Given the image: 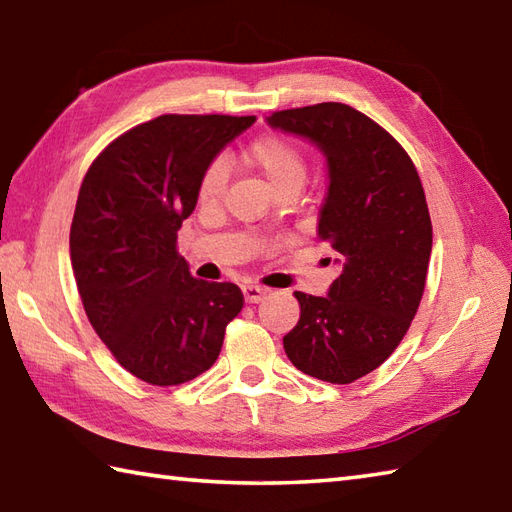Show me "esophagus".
<instances>
[{
	"label": "esophagus",
	"instance_id": "1",
	"mask_svg": "<svg viewBox=\"0 0 512 512\" xmlns=\"http://www.w3.org/2000/svg\"><path fill=\"white\" fill-rule=\"evenodd\" d=\"M242 293H244L246 304H259L266 297V288H262V286H244Z\"/></svg>",
	"mask_w": 512,
	"mask_h": 512
}]
</instances>
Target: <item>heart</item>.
I'll list each match as a JSON object with an SVG mask.
<instances>
[{
    "instance_id": "obj_1",
    "label": "heart",
    "mask_w": 512,
    "mask_h": 512,
    "mask_svg": "<svg viewBox=\"0 0 512 512\" xmlns=\"http://www.w3.org/2000/svg\"><path fill=\"white\" fill-rule=\"evenodd\" d=\"M242 159L250 168L259 170V173L268 179V184L275 188V193H288V190H295L297 193L308 173L302 148H299L293 139L277 133H268L253 139V142L244 148ZM224 186L226 168L219 162L208 164L197 184L199 202H215V199L224 193Z\"/></svg>"
}]
</instances>
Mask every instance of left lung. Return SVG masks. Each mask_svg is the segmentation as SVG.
Wrapping results in <instances>:
<instances>
[{"mask_svg":"<svg viewBox=\"0 0 512 512\" xmlns=\"http://www.w3.org/2000/svg\"><path fill=\"white\" fill-rule=\"evenodd\" d=\"M268 124L324 153L317 235L342 268L326 297L297 290L299 322L284 350L302 373L350 384L393 355L422 302L433 250L424 188L397 139L346 104L277 110Z\"/></svg>","mask_w":512,"mask_h":512,"instance_id":"8db88e82","label":"left lung"}]
</instances>
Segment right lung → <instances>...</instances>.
I'll use <instances>...</instances> for the list:
<instances>
[{
	"mask_svg": "<svg viewBox=\"0 0 512 512\" xmlns=\"http://www.w3.org/2000/svg\"><path fill=\"white\" fill-rule=\"evenodd\" d=\"M255 117L159 115L110 142L79 188L70 262L88 322L130 375L190 382L215 364L244 295L190 275L177 230L219 150Z\"/></svg>",
	"mask_w": 512,
	"mask_h": 512,
	"instance_id": "add662e5",
	"label": "right lung"
}]
</instances>
